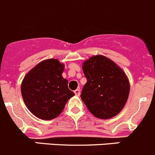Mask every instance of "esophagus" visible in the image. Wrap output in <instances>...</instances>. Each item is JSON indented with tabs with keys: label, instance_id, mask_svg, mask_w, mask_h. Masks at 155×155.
Instances as JSON below:
<instances>
[{
	"label": "esophagus",
	"instance_id": "34e87169",
	"mask_svg": "<svg viewBox=\"0 0 155 155\" xmlns=\"http://www.w3.org/2000/svg\"><path fill=\"white\" fill-rule=\"evenodd\" d=\"M74 93H75V95L77 96H79L80 94H81V92H80V90L79 89H77V90H74Z\"/></svg>",
	"mask_w": 155,
	"mask_h": 155
}]
</instances>
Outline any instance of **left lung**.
<instances>
[{"instance_id": "1", "label": "left lung", "mask_w": 155, "mask_h": 155, "mask_svg": "<svg viewBox=\"0 0 155 155\" xmlns=\"http://www.w3.org/2000/svg\"><path fill=\"white\" fill-rule=\"evenodd\" d=\"M82 68L87 81L81 98L90 113L99 119L117 115L126 105L130 90L124 71L102 55L84 61Z\"/></svg>"}]
</instances>
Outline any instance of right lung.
I'll return each mask as SVG.
<instances>
[{"label":"right lung","mask_w":155,"mask_h":155,"mask_svg":"<svg viewBox=\"0 0 155 155\" xmlns=\"http://www.w3.org/2000/svg\"><path fill=\"white\" fill-rule=\"evenodd\" d=\"M65 64L56 59L39 62L24 77L21 84L22 99L29 111L42 120H52L63 111L74 96L62 77Z\"/></svg>","instance_id":"obj_1"}]
</instances>
